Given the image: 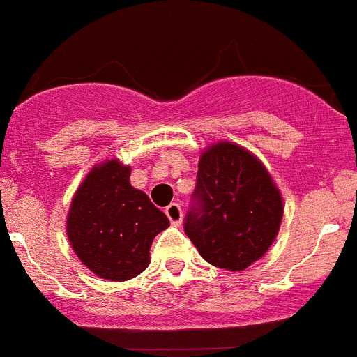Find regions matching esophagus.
<instances>
[{
  "instance_id": "esophagus-1",
  "label": "esophagus",
  "mask_w": 357,
  "mask_h": 357,
  "mask_svg": "<svg viewBox=\"0 0 357 357\" xmlns=\"http://www.w3.org/2000/svg\"><path fill=\"white\" fill-rule=\"evenodd\" d=\"M166 216L169 218L172 225L178 227L182 223V207L178 206V204H169V206L166 207Z\"/></svg>"
}]
</instances>
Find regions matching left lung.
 <instances>
[{"instance_id": "left-lung-1", "label": "left lung", "mask_w": 357, "mask_h": 357, "mask_svg": "<svg viewBox=\"0 0 357 357\" xmlns=\"http://www.w3.org/2000/svg\"><path fill=\"white\" fill-rule=\"evenodd\" d=\"M282 213L280 191L254 153L227 141L202 153L184 230L207 263L248 268L275 241Z\"/></svg>"}]
</instances>
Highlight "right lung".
Here are the masks:
<instances>
[{"label": "right lung", "instance_id": "1", "mask_svg": "<svg viewBox=\"0 0 357 357\" xmlns=\"http://www.w3.org/2000/svg\"><path fill=\"white\" fill-rule=\"evenodd\" d=\"M168 227L166 214L130 185V166L118 159L87 173L66 222L78 259L98 277L118 282L146 270L151 241Z\"/></svg>", "mask_w": 357, "mask_h": 357}]
</instances>
